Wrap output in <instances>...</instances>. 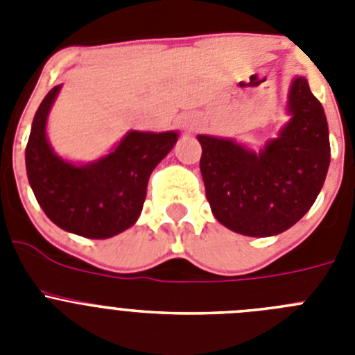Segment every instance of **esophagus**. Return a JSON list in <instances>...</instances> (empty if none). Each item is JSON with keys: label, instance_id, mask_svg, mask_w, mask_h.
Listing matches in <instances>:
<instances>
[{"label": "esophagus", "instance_id": "34e87169", "mask_svg": "<svg viewBox=\"0 0 355 355\" xmlns=\"http://www.w3.org/2000/svg\"><path fill=\"white\" fill-rule=\"evenodd\" d=\"M187 126H188V122H187Z\"/></svg>", "mask_w": 355, "mask_h": 355}]
</instances>
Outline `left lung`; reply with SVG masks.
Instances as JSON below:
<instances>
[{
	"mask_svg": "<svg viewBox=\"0 0 355 355\" xmlns=\"http://www.w3.org/2000/svg\"><path fill=\"white\" fill-rule=\"evenodd\" d=\"M290 121L252 150L233 139L197 135L200 174L215 218L245 236L283 233L309 211L331 163L325 112L304 76L288 90Z\"/></svg>",
	"mask_w": 355,
	"mask_h": 355,
	"instance_id": "1",
	"label": "left lung"
}]
</instances>
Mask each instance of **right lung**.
Returning <instances> with one entry per match:
<instances>
[{
	"instance_id": "1",
	"label": "right lung",
	"mask_w": 355,
	"mask_h": 355,
	"mask_svg": "<svg viewBox=\"0 0 355 355\" xmlns=\"http://www.w3.org/2000/svg\"><path fill=\"white\" fill-rule=\"evenodd\" d=\"M62 85L44 97L26 146L28 181L51 222L78 236L112 238L139 220L150 172L178 142V131H130L108 155L72 163L53 150L48 115Z\"/></svg>"
}]
</instances>
